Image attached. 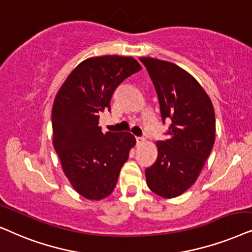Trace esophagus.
Masks as SVG:
<instances>
[{
  "mask_svg": "<svg viewBox=\"0 0 252 252\" xmlns=\"http://www.w3.org/2000/svg\"><path fill=\"white\" fill-rule=\"evenodd\" d=\"M136 142H137V145H142L145 142V139L143 138V137H136Z\"/></svg>",
  "mask_w": 252,
  "mask_h": 252,
  "instance_id": "1",
  "label": "esophagus"
}]
</instances>
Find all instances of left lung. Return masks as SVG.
<instances>
[{"instance_id": "8db88e82", "label": "left lung", "mask_w": 252, "mask_h": 252, "mask_svg": "<svg viewBox=\"0 0 252 252\" xmlns=\"http://www.w3.org/2000/svg\"><path fill=\"white\" fill-rule=\"evenodd\" d=\"M156 87L161 119L170 120L168 138L157 142L158 158L146 168L147 187L175 198L196 182L216 140L210 96L189 72L172 62L140 58Z\"/></svg>"}]
</instances>
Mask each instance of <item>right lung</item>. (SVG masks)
<instances>
[{"label":"right lung","mask_w":252,"mask_h":252,"mask_svg":"<svg viewBox=\"0 0 252 252\" xmlns=\"http://www.w3.org/2000/svg\"><path fill=\"white\" fill-rule=\"evenodd\" d=\"M139 70V63L129 56L86 59L66 77L55 96L53 145L65 176L84 198L101 200L113 192L136 145L130 132L103 133L99 114L110 108L120 84Z\"/></svg>","instance_id":"right-lung-1"}]
</instances>
